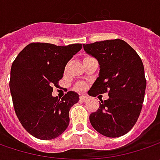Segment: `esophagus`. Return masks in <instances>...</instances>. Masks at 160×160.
I'll use <instances>...</instances> for the list:
<instances>
[{"label":"esophagus","instance_id":"1","mask_svg":"<svg viewBox=\"0 0 160 160\" xmlns=\"http://www.w3.org/2000/svg\"><path fill=\"white\" fill-rule=\"evenodd\" d=\"M80 101L83 102H88V101H89V97L86 95H81L80 96Z\"/></svg>","mask_w":160,"mask_h":160}]
</instances>
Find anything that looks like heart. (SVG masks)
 Listing matches in <instances>:
<instances>
[{"label":"heart","instance_id":"obj_1","mask_svg":"<svg viewBox=\"0 0 160 160\" xmlns=\"http://www.w3.org/2000/svg\"><path fill=\"white\" fill-rule=\"evenodd\" d=\"M86 58H88V57H86ZM85 87H86L85 83H79L77 84V86H76V89L78 90V91H83V90L85 89Z\"/></svg>","mask_w":160,"mask_h":160}]
</instances>
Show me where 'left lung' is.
Masks as SVG:
<instances>
[{
	"mask_svg": "<svg viewBox=\"0 0 160 160\" xmlns=\"http://www.w3.org/2000/svg\"><path fill=\"white\" fill-rule=\"evenodd\" d=\"M84 52L95 58L100 73L89 95L108 92L100 108L90 115L92 127L107 137H119L132 128L144 100V68L137 52L120 39L83 44Z\"/></svg>",
	"mask_w": 160,
	"mask_h": 160,
	"instance_id": "1",
	"label": "left lung"
}]
</instances>
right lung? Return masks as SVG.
Segmentation results:
<instances>
[{
	"mask_svg": "<svg viewBox=\"0 0 160 160\" xmlns=\"http://www.w3.org/2000/svg\"><path fill=\"white\" fill-rule=\"evenodd\" d=\"M81 49L80 43L33 42L12 63L9 90L14 109L23 127L35 138H57L69 125V110L79 94L70 91L59 100L52 94V86H58L66 65Z\"/></svg>",
	"mask_w": 160,
	"mask_h": 160,
	"instance_id": "obj_1",
	"label": "right lung"
}]
</instances>
